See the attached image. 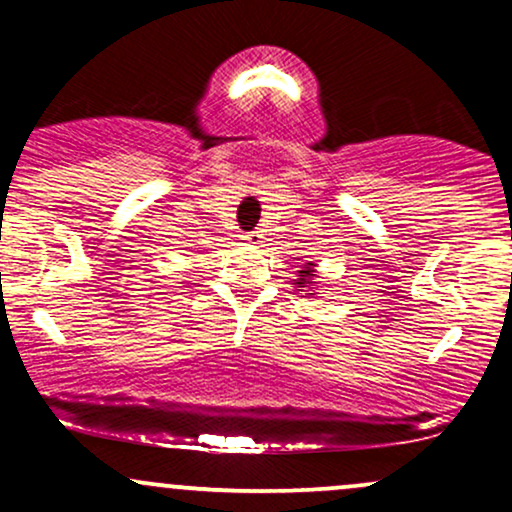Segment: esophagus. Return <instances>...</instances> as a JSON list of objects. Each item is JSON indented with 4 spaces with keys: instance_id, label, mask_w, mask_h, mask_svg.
Masks as SVG:
<instances>
[{
    "instance_id": "1",
    "label": "esophagus",
    "mask_w": 512,
    "mask_h": 512,
    "mask_svg": "<svg viewBox=\"0 0 512 512\" xmlns=\"http://www.w3.org/2000/svg\"><path fill=\"white\" fill-rule=\"evenodd\" d=\"M245 240H248L250 245H260L262 243V231H252L250 236H245Z\"/></svg>"
}]
</instances>
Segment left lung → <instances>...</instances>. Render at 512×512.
Wrapping results in <instances>:
<instances>
[{"instance_id": "1", "label": "left lung", "mask_w": 512, "mask_h": 512, "mask_svg": "<svg viewBox=\"0 0 512 512\" xmlns=\"http://www.w3.org/2000/svg\"><path fill=\"white\" fill-rule=\"evenodd\" d=\"M293 286H296V291H315V286H317L315 262H303L301 264L296 279H293ZM308 296H315V293H308Z\"/></svg>"}]
</instances>
